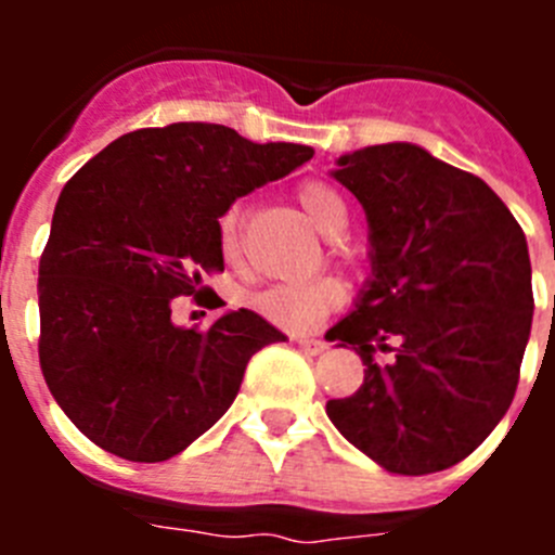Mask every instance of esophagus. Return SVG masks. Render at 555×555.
I'll use <instances>...</instances> for the list:
<instances>
[{
    "instance_id": "esophagus-1",
    "label": "esophagus",
    "mask_w": 555,
    "mask_h": 555,
    "mask_svg": "<svg viewBox=\"0 0 555 555\" xmlns=\"http://www.w3.org/2000/svg\"><path fill=\"white\" fill-rule=\"evenodd\" d=\"M294 341H297V347H300L302 352H308V356H320V352H325V341H320V338L297 336Z\"/></svg>"
}]
</instances>
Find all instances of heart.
Returning a JSON list of instances; mask_svg holds the SVG:
<instances>
[{
    "label": "heart",
    "mask_w": 555,
    "mask_h": 555,
    "mask_svg": "<svg viewBox=\"0 0 555 555\" xmlns=\"http://www.w3.org/2000/svg\"><path fill=\"white\" fill-rule=\"evenodd\" d=\"M297 203H300L308 222L320 233H341L347 210L331 185L320 183V180H308L297 189ZM238 238H242V210L233 205L219 217V249L228 261H233L238 255ZM341 302H345V286L336 278H317V281L308 283H274V286L261 288L258 294H253L249 306L272 325L306 333L320 325L327 313Z\"/></svg>",
    "instance_id": "1"
}]
</instances>
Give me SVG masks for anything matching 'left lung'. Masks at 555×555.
<instances>
[{
    "label": "left lung",
    "instance_id": "left-lung-1",
    "mask_svg": "<svg viewBox=\"0 0 555 555\" xmlns=\"http://www.w3.org/2000/svg\"><path fill=\"white\" fill-rule=\"evenodd\" d=\"M331 175L364 208L372 274L327 331L366 366L327 416L389 473L453 467L517 391L533 320L526 233L483 180L405 141L347 152ZM389 337L401 347L380 367Z\"/></svg>",
    "mask_w": 555,
    "mask_h": 555
}]
</instances>
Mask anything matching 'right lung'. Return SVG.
<instances>
[{"mask_svg":"<svg viewBox=\"0 0 555 555\" xmlns=\"http://www.w3.org/2000/svg\"><path fill=\"white\" fill-rule=\"evenodd\" d=\"M311 158V146L178 121L127 132L63 185L38 267V358L91 442L144 464L183 453L230 409L249 358L286 341L247 308L180 327L171 300L224 269V210Z\"/></svg>","mask_w":555,"mask_h":555,"instance_id":"obj_1","label":"right lung"}]
</instances>
